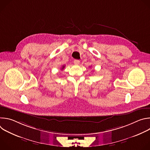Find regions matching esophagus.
I'll return each mask as SVG.
<instances>
[{
	"label": "esophagus",
	"mask_w": 150,
	"mask_h": 150,
	"mask_svg": "<svg viewBox=\"0 0 150 150\" xmlns=\"http://www.w3.org/2000/svg\"><path fill=\"white\" fill-rule=\"evenodd\" d=\"M79 62H80V60H77V59H75L74 61V63L75 64V65H78V64H79Z\"/></svg>",
	"instance_id": "esophagus-1"
}]
</instances>
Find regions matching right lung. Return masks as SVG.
Masks as SVG:
<instances>
[{
  "label": "right lung",
  "mask_w": 150,
  "mask_h": 150,
  "mask_svg": "<svg viewBox=\"0 0 150 150\" xmlns=\"http://www.w3.org/2000/svg\"><path fill=\"white\" fill-rule=\"evenodd\" d=\"M64 68H65V66H63V67H62V68H61V70H63V69H64Z\"/></svg>",
  "instance_id": "right-lung-1"
}]
</instances>
